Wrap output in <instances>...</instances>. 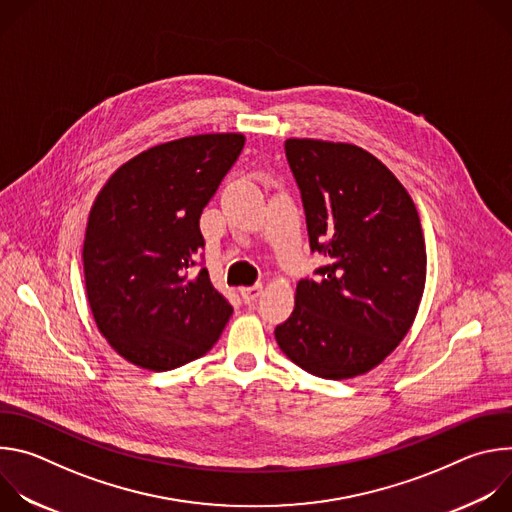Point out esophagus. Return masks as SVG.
I'll list each match as a JSON object with an SVG mask.
<instances>
[{"mask_svg":"<svg viewBox=\"0 0 512 512\" xmlns=\"http://www.w3.org/2000/svg\"><path fill=\"white\" fill-rule=\"evenodd\" d=\"M261 285H249V287H241V298L245 304H253L259 296H261Z\"/></svg>","mask_w":512,"mask_h":512,"instance_id":"34e87169","label":"esophagus"}]
</instances>
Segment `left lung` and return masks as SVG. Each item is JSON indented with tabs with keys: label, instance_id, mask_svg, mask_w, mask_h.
<instances>
[{
	"label": "left lung",
	"instance_id": "left-lung-1",
	"mask_svg": "<svg viewBox=\"0 0 512 512\" xmlns=\"http://www.w3.org/2000/svg\"><path fill=\"white\" fill-rule=\"evenodd\" d=\"M312 253L296 308L275 328L279 348L322 379H352L383 362L409 332L425 287L417 208L373 154L358 145L287 139Z\"/></svg>",
	"mask_w": 512,
	"mask_h": 512
}]
</instances>
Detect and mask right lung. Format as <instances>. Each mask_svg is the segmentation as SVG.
<instances>
[{"instance_id":"obj_1","label":"right lung","mask_w":512,"mask_h":512,"mask_svg":"<svg viewBox=\"0 0 512 512\" xmlns=\"http://www.w3.org/2000/svg\"><path fill=\"white\" fill-rule=\"evenodd\" d=\"M243 145L241 133L156 145L123 164L91 208L89 306L107 342L141 369L164 373L200 358L233 314L202 267L200 214Z\"/></svg>"}]
</instances>
